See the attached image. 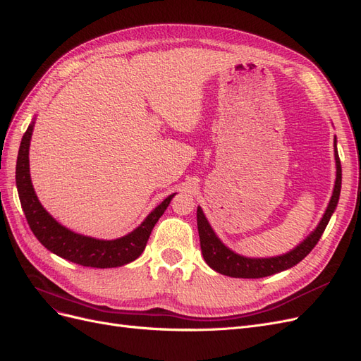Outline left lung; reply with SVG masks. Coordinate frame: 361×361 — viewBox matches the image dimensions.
Returning <instances> with one entry per match:
<instances>
[{"label":"left lung","mask_w":361,"mask_h":361,"mask_svg":"<svg viewBox=\"0 0 361 361\" xmlns=\"http://www.w3.org/2000/svg\"><path fill=\"white\" fill-rule=\"evenodd\" d=\"M334 158H336V169H337L336 183H334L331 200L329 203V207H326L321 223L314 228V232L305 238L298 247H295L292 251H289V253L283 256L268 257V259H250V257H244L233 253L232 250H228L220 239L216 238L212 227L206 220L202 207H197V227H199V236H200V248H202V255L206 260V264L223 276L236 277V279H262L297 265L298 262H301L305 256H307L314 248V245L318 244L337 206L338 195H341V188H342V166L336 149V140H334Z\"/></svg>","instance_id":"obj_1"}]
</instances>
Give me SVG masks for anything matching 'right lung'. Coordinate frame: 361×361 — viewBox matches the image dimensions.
<instances>
[{
	"mask_svg": "<svg viewBox=\"0 0 361 361\" xmlns=\"http://www.w3.org/2000/svg\"><path fill=\"white\" fill-rule=\"evenodd\" d=\"M32 125L35 123L28 126L23 141H20L16 162V187L19 192V200L31 232L35 233L40 244L52 251L54 255L82 267L114 268L135 260L143 253L152 228L155 227L159 216L167 209L174 194L169 195L158 207H155L134 232L120 239L101 241V239L73 233L69 228L59 224L43 209L35 190H32L28 164V149L32 134Z\"/></svg>",
	"mask_w": 361,
	"mask_h": 361,
	"instance_id": "right-lung-1",
	"label": "right lung"
}]
</instances>
